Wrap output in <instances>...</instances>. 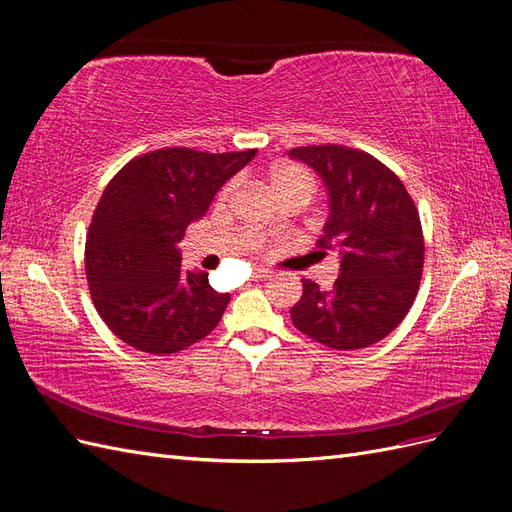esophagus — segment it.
I'll return each mask as SVG.
<instances>
[{"label":"esophagus","instance_id":"obj_1","mask_svg":"<svg viewBox=\"0 0 512 512\" xmlns=\"http://www.w3.org/2000/svg\"><path fill=\"white\" fill-rule=\"evenodd\" d=\"M271 277V271L267 269H254V280H269Z\"/></svg>","mask_w":512,"mask_h":512}]
</instances>
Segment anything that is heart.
<instances>
[{
  "label": "heart",
  "mask_w": 512,
  "mask_h": 512,
  "mask_svg": "<svg viewBox=\"0 0 512 512\" xmlns=\"http://www.w3.org/2000/svg\"><path fill=\"white\" fill-rule=\"evenodd\" d=\"M271 183H273V190H275V192L292 188V185H305L307 190H314V179H312V175H309L307 170L301 168V166H282V168L273 170ZM230 190H232V185H228V188L224 190V196H226Z\"/></svg>",
  "instance_id": "obj_1"
}]
</instances>
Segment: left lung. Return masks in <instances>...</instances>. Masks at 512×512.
Listing matches in <instances>:
<instances>
[{"label": "left lung", "instance_id": "left-lung-1", "mask_svg": "<svg viewBox=\"0 0 512 512\" xmlns=\"http://www.w3.org/2000/svg\"><path fill=\"white\" fill-rule=\"evenodd\" d=\"M314 168L329 196L318 239L320 256L337 252L339 277L331 290L303 280L290 309L301 333L335 350L380 342L406 318L423 273V230L404 183L365 151L342 145L290 149Z\"/></svg>", "mask_w": 512, "mask_h": 512}]
</instances>
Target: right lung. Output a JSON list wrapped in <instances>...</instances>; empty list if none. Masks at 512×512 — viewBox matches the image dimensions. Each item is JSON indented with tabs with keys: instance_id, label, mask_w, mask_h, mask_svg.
Instances as JSON below:
<instances>
[{
	"instance_id": "right-lung-1",
	"label": "right lung",
	"mask_w": 512,
	"mask_h": 512,
	"mask_svg": "<svg viewBox=\"0 0 512 512\" xmlns=\"http://www.w3.org/2000/svg\"><path fill=\"white\" fill-rule=\"evenodd\" d=\"M256 149H160L123 166L106 185L85 243V271L100 318L121 342L166 356L207 337L230 294L209 273L183 271L179 241Z\"/></svg>"
}]
</instances>
